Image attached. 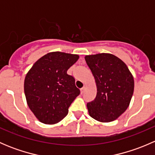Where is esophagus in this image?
I'll list each match as a JSON object with an SVG mask.
<instances>
[{
    "label": "esophagus",
    "instance_id": "esophagus-1",
    "mask_svg": "<svg viewBox=\"0 0 155 155\" xmlns=\"http://www.w3.org/2000/svg\"><path fill=\"white\" fill-rule=\"evenodd\" d=\"M85 87H82V88L80 89V91H81V93H84V91H85Z\"/></svg>",
    "mask_w": 155,
    "mask_h": 155
}]
</instances>
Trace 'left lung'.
Wrapping results in <instances>:
<instances>
[{
	"instance_id": "1",
	"label": "left lung",
	"mask_w": 155,
	"mask_h": 155,
	"mask_svg": "<svg viewBox=\"0 0 155 155\" xmlns=\"http://www.w3.org/2000/svg\"><path fill=\"white\" fill-rule=\"evenodd\" d=\"M97 85L94 101L87 104L91 118L110 122L129 107L134 94V80L129 69L114 54L100 53L85 57Z\"/></svg>"
}]
</instances>
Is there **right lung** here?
Here are the masks:
<instances>
[{
	"label": "right lung",
	"mask_w": 155,
	"mask_h": 155,
	"mask_svg": "<svg viewBox=\"0 0 155 155\" xmlns=\"http://www.w3.org/2000/svg\"><path fill=\"white\" fill-rule=\"evenodd\" d=\"M79 56L53 51L34 63L26 74L24 90L31 112L43 124H53L61 121L80 91L75 79L67 73Z\"/></svg>",
	"instance_id": "right-lung-1"
}]
</instances>
